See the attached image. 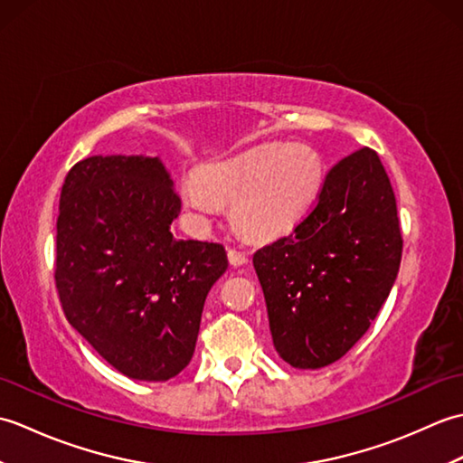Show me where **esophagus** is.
I'll return each mask as SVG.
<instances>
[{
    "instance_id": "34e87169",
    "label": "esophagus",
    "mask_w": 463,
    "mask_h": 463,
    "mask_svg": "<svg viewBox=\"0 0 463 463\" xmlns=\"http://www.w3.org/2000/svg\"><path fill=\"white\" fill-rule=\"evenodd\" d=\"M229 260L232 267H242V264L249 262V257H247V252L237 250V249H229Z\"/></svg>"
}]
</instances>
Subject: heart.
I'll use <instances>...</instances> for the list:
<instances>
[{
    "label": "heart",
    "mask_w": 463,
    "mask_h": 463,
    "mask_svg": "<svg viewBox=\"0 0 463 463\" xmlns=\"http://www.w3.org/2000/svg\"><path fill=\"white\" fill-rule=\"evenodd\" d=\"M324 163L308 145H262L231 159L206 165L201 176H186L181 199L196 219L206 221L231 201L234 224L252 239L290 231L318 199Z\"/></svg>",
    "instance_id": "1"
}]
</instances>
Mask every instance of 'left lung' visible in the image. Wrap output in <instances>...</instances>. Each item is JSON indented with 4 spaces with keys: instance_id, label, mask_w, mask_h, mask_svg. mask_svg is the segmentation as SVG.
<instances>
[{
    "instance_id": "1",
    "label": "left lung",
    "mask_w": 463,
    "mask_h": 463,
    "mask_svg": "<svg viewBox=\"0 0 463 463\" xmlns=\"http://www.w3.org/2000/svg\"><path fill=\"white\" fill-rule=\"evenodd\" d=\"M402 244L386 169L362 146L332 166L294 231L252 257L280 358L302 370L340 360L386 302Z\"/></svg>"
}]
</instances>
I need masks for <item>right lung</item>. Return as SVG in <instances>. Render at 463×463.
Here are the masks:
<instances>
[{"label":"right lung","mask_w":463,"mask_h":463,"mask_svg":"<svg viewBox=\"0 0 463 463\" xmlns=\"http://www.w3.org/2000/svg\"><path fill=\"white\" fill-rule=\"evenodd\" d=\"M181 199L159 156L95 155L67 173L55 287L69 324L125 376L165 382L191 362L219 242L175 239Z\"/></svg>","instance_id":"add662e5"}]
</instances>
